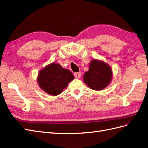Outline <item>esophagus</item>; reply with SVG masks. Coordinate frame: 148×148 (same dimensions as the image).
<instances>
[{
	"instance_id": "esophagus-1",
	"label": "esophagus",
	"mask_w": 148,
	"mask_h": 148,
	"mask_svg": "<svg viewBox=\"0 0 148 148\" xmlns=\"http://www.w3.org/2000/svg\"><path fill=\"white\" fill-rule=\"evenodd\" d=\"M74 75L75 78H80L81 76V73H80V72H79V73H75L74 74Z\"/></svg>"
}]
</instances>
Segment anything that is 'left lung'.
Masks as SVG:
<instances>
[{
    "mask_svg": "<svg viewBox=\"0 0 148 148\" xmlns=\"http://www.w3.org/2000/svg\"><path fill=\"white\" fill-rule=\"evenodd\" d=\"M112 78L111 66L103 60L94 59L90 62L89 71L83 76V81L90 89L101 90L108 86Z\"/></svg>",
    "mask_w": 148,
    "mask_h": 148,
    "instance_id": "obj_1",
    "label": "left lung"
}]
</instances>
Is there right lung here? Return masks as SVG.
<instances>
[{
    "label": "right lung",
    "mask_w": 148,
    "mask_h": 148,
    "mask_svg": "<svg viewBox=\"0 0 148 148\" xmlns=\"http://www.w3.org/2000/svg\"><path fill=\"white\" fill-rule=\"evenodd\" d=\"M73 73L58 63L52 62L42 68L37 75L40 88L49 95L58 96L74 79Z\"/></svg>",
    "instance_id": "right-lung-1"
}]
</instances>
